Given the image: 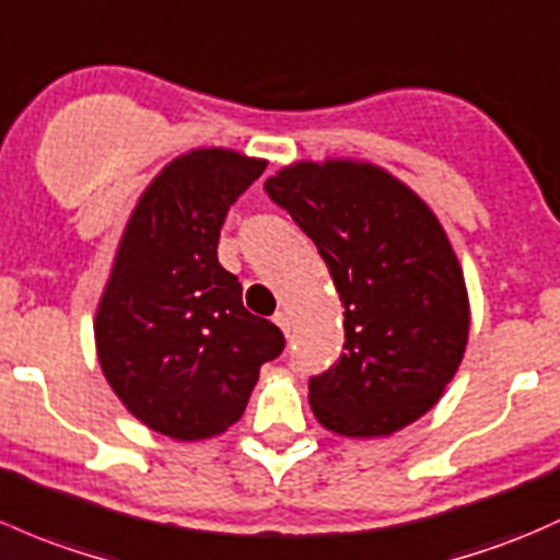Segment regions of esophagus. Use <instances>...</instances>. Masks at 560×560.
<instances>
[{
    "label": "esophagus",
    "instance_id": "esophagus-1",
    "mask_svg": "<svg viewBox=\"0 0 560 560\" xmlns=\"http://www.w3.org/2000/svg\"><path fill=\"white\" fill-rule=\"evenodd\" d=\"M273 322L281 327V332L290 335V314H287V311H276Z\"/></svg>",
    "mask_w": 560,
    "mask_h": 560
}]
</instances>
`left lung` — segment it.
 Here are the masks:
<instances>
[{
  "label": "left lung",
  "instance_id": "left-lung-1",
  "mask_svg": "<svg viewBox=\"0 0 560 560\" xmlns=\"http://www.w3.org/2000/svg\"><path fill=\"white\" fill-rule=\"evenodd\" d=\"M327 262L343 303V354L308 381L329 432L384 438L421 419L462 364L469 300L438 217L370 163H295L265 182Z\"/></svg>",
  "mask_w": 560,
  "mask_h": 560
}]
</instances>
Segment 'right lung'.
<instances>
[{"label": "right lung", "mask_w": 560, "mask_h": 560, "mask_svg": "<svg viewBox=\"0 0 560 560\" xmlns=\"http://www.w3.org/2000/svg\"><path fill=\"white\" fill-rule=\"evenodd\" d=\"M265 161L192 150L141 192L96 311V351L112 392L174 440L222 434L244 416L260 368L284 351L273 322L249 314L217 260L222 222Z\"/></svg>", "instance_id": "right-lung-1"}]
</instances>
